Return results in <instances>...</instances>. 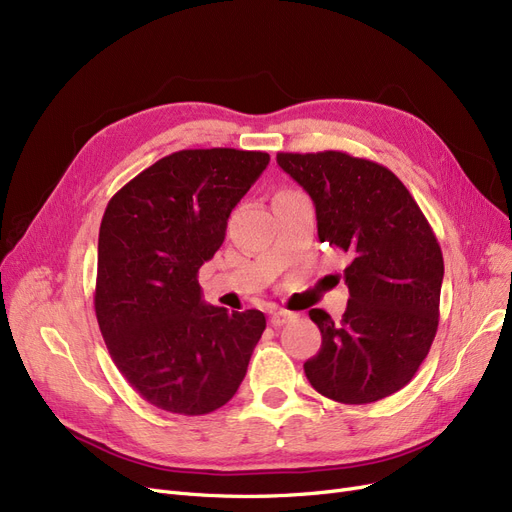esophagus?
Masks as SVG:
<instances>
[{
	"label": "esophagus",
	"mask_w": 512,
	"mask_h": 512,
	"mask_svg": "<svg viewBox=\"0 0 512 512\" xmlns=\"http://www.w3.org/2000/svg\"><path fill=\"white\" fill-rule=\"evenodd\" d=\"M292 319V313L290 311H275L273 315H271V325L273 327H279V325H283V323H288Z\"/></svg>",
	"instance_id": "obj_1"
}]
</instances>
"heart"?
I'll use <instances>...</instances> for the list:
<instances>
[{
    "mask_svg": "<svg viewBox=\"0 0 512 512\" xmlns=\"http://www.w3.org/2000/svg\"><path fill=\"white\" fill-rule=\"evenodd\" d=\"M279 193H288V191H279Z\"/></svg>",
    "mask_w": 512,
    "mask_h": 512,
    "instance_id": "heart-1",
    "label": "heart"
}]
</instances>
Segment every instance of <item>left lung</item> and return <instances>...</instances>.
Masks as SVG:
<instances>
[{"label": "left lung", "mask_w": 512, "mask_h": 512, "mask_svg": "<svg viewBox=\"0 0 512 512\" xmlns=\"http://www.w3.org/2000/svg\"><path fill=\"white\" fill-rule=\"evenodd\" d=\"M279 168L311 195L319 241L349 256V306L340 321L309 315L321 349L304 363L317 393L349 405L397 393L426 359L439 325L443 254L403 182L342 151L277 153Z\"/></svg>", "instance_id": "8db88e82"}]
</instances>
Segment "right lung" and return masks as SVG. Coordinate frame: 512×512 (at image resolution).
I'll return each mask as SVG.
<instances>
[{
  "instance_id": "obj_1",
  "label": "right lung",
  "mask_w": 512,
  "mask_h": 512,
  "mask_svg": "<svg viewBox=\"0 0 512 512\" xmlns=\"http://www.w3.org/2000/svg\"><path fill=\"white\" fill-rule=\"evenodd\" d=\"M269 161L262 151H178L119 189L102 216L98 327L117 370L159 410L210 414L248 372L267 319L206 304L197 273Z\"/></svg>"
}]
</instances>
